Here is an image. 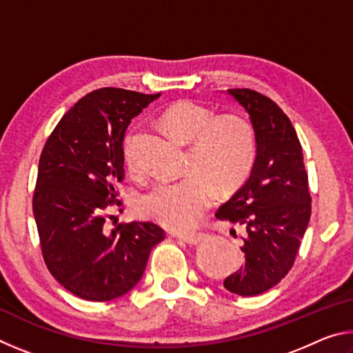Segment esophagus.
<instances>
[{
    "label": "esophagus",
    "instance_id": "34e87169",
    "mask_svg": "<svg viewBox=\"0 0 353 353\" xmlns=\"http://www.w3.org/2000/svg\"><path fill=\"white\" fill-rule=\"evenodd\" d=\"M179 240L185 241L187 244H199L205 240V234H185V235H177Z\"/></svg>",
    "mask_w": 353,
    "mask_h": 353
}]
</instances>
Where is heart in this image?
Segmentation results:
<instances>
[{"mask_svg":"<svg viewBox=\"0 0 353 353\" xmlns=\"http://www.w3.org/2000/svg\"><path fill=\"white\" fill-rule=\"evenodd\" d=\"M162 118L179 140L191 145L187 168L193 172L154 185L139 207L166 229L185 232L210 207L213 187L229 193L244 181L254 162L255 134L246 118L235 113L216 117L210 107L188 99L170 105ZM123 160L128 170H137L132 135L124 140Z\"/></svg>","mask_w":353,"mask_h":353,"instance_id":"heart-1","label":"heart"}]
</instances>
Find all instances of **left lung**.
I'll return each mask as SVG.
<instances>
[{
	"label": "left lung",
	"instance_id": "8db88e82",
	"mask_svg": "<svg viewBox=\"0 0 353 353\" xmlns=\"http://www.w3.org/2000/svg\"><path fill=\"white\" fill-rule=\"evenodd\" d=\"M227 93L249 113L255 160L248 181L214 214L244 227V263L224 286L238 296H256L290 272L312 216V198L290 118L259 92L230 88Z\"/></svg>",
	"mask_w": 353,
	"mask_h": 353
}]
</instances>
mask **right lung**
Wrapping results in <instances>:
<instances>
[{
    "instance_id": "1",
    "label": "right lung",
    "mask_w": 353,
    "mask_h": 353,
    "mask_svg": "<svg viewBox=\"0 0 353 353\" xmlns=\"http://www.w3.org/2000/svg\"><path fill=\"white\" fill-rule=\"evenodd\" d=\"M157 94L99 88L65 113L39 160L32 210L48 270L65 290L92 302L126 294L140 282L152 248L165 238L154 223L105 229L119 205L123 141L130 119Z\"/></svg>"
}]
</instances>
